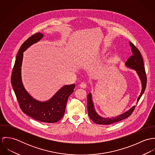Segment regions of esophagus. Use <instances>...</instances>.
Returning <instances> with one entry per match:
<instances>
[{"label": "esophagus", "mask_w": 155, "mask_h": 155, "mask_svg": "<svg viewBox=\"0 0 155 155\" xmlns=\"http://www.w3.org/2000/svg\"><path fill=\"white\" fill-rule=\"evenodd\" d=\"M79 86L82 88H86L87 87V84L85 82H81V84H80Z\"/></svg>", "instance_id": "esophagus-1"}]
</instances>
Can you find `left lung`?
Here are the masks:
<instances>
[{"mask_svg":"<svg viewBox=\"0 0 155 155\" xmlns=\"http://www.w3.org/2000/svg\"><path fill=\"white\" fill-rule=\"evenodd\" d=\"M130 46L132 48L133 55L131 56L127 61L125 65L126 66L136 70L142 84V90L140 95L138 97L137 102L140 99L143 94L144 93L145 89L146 87L147 84V78L146 73L145 71V68L144 66V62L143 60V57L140 51L137 49V48L130 42ZM135 106L132 107L129 110L127 111L126 112L119 115L116 117L112 118H104L100 115H98L97 112L95 110L94 103L92 100V95L91 94L89 93L87 95V109L89 117L90 119L95 124L100 125H110L111 124L120 121L124 120L127 117H128L132 113L135 109Z\"/></svg>","mask_w":155,"mask_h":155,"instance_id":"8db88e82","label":"left lung"}]
</instances>
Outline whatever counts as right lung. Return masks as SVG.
Segmentation results:
<instances>
[{
	"instance_id": "right-lung-1",
	"label": "right lung",
	"mask_w": 155,
	"mask_h": 155,
	"mask_svg": "<svg viewBox=\"0 0 155 155\" xmlns=\"http://www.w3.org/2000/svg\"><path fill=\"white\" fill-rule=\"evenodd\" d=\"M44 36L37 33L27 39L21 46L16 57L11 76V84L20 107L22 111L37 120L55 123L63 116L68 97L74 91V84L64 85L49 100L41 102L34 99L26 91L21 80V65L23 52L31 45L39 41Z\"/></svg>"
}]
</instances>
